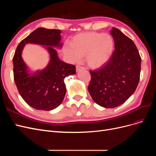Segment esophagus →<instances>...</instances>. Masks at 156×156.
Here are the masks:
<instances>
[{
	"mask_svg": "<svg viewBox=\"0 0 156 156\" xmlns=\"http://www.w3.org/2000/svg\"><path fill=\"white\" fill-rule=\"evenodd\" d=\"M81 69H84V68L83 67V66H76L77 72H78V71L81 70Z\"/></svg>",
	"mask_w": 156,
	"mask_h": 156,
	"instance_id": "obj_1",
	"label": "esophagus"
}]
</instances>
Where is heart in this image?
<instances>
[{"label": "heart", "instance_id": "heart-1", "mask_svg": "<svg viewBox=\"0 0 156 156\" xmlns=\"http://www.w3.org/2000/svg\"><path fill=\"white\" fill-rule=\"evenodd\" d=\"M114 47L115 42L110 34L89 32L75 36L70 44L64 45L63 51L70 62H79L85 56L90 67L98 68L110 59Z\"/></svg>", "mask_w": 156, "mask_h": 156}]
</instances>
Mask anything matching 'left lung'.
Here are the masks:
<instances>
[{
    "label": "left lung",
    "mask_w": 156,
    "mask_h": 156,
    "mask_svg": "<svg viewBox=\"0 0 156 156\" xmlns=\"http://www.w3.org/2000/svg\"><path fill=\"white\" fill-rule=\"evenodd\" d=\"M111 34L115 50L104 66L90 71L88 87L93 100L105 108L124 103L135 91L140 73L141 58L134 42L115 27Z\"/></svg>",
    "instance_id": "1"
}]
</instances>
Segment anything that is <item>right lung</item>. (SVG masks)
Segmentation results:
<instances>
[{
	"label": "right lung",
	"instance_id": "right-lung-1",
	"mask_svg": "<svg viewBox=\"0 0 156 156\" xmlns=\"http://www.w3.org/2000/svg\"><path fill=\"white\" fill-rule=\"evenodd\" d=\"M60 34V30L38 28L20 42L13 57V77L18 92L28 105L37 110L51 111L58 107L66 92L65 77L76 72L75 66L61 60L53 48H62ZM27 43L44 45L48 49L50 60L45 69L29 73L21 56Z\"/></svg>",
	"mask_w": 156,
	"mask_h": 156
}]
</instances>
